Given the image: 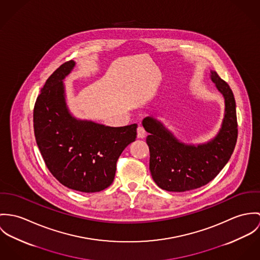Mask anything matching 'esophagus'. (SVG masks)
<instances>
[{"mask_svg":"<svg viewBox=\"0 0 260 260\" xmlns=\"http://www.w3.org/2000/svg\"><path fill=\"white\" fill-rule=\"evenodd\" d=\"M137 133H138V138L139 139H144V137H145V131H144L143 126H139Z\"/></svg>","mask_w":260,"mask_h":260,"instance_id":"obj_1","label":"esophagus"}]
</instances>
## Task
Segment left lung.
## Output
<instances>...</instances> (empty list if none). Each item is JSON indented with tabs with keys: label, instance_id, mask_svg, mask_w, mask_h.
<instances>
[{
	"label": "left lung",
	"instance_id": "obj_1",
	"mask_svg": "<svg viewBox=\"0 0 260 260\" xmlns=\"http://www.w3.org/2000/svg\"><path fill=\"white\" fill-rule=\"evenodd\" d=\"M210 80L224 99L219 131L202 144H184L158 119L146 116L143 126L149 134V171L154 182L167 191L183 192L211 181L231 158L237 140L235 100L230 86L210 71Z\"/></svg>",
	"mask_w": 260,
	"mask_h": 260
}]
</instances>
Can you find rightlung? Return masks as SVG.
I'll list each match as a JSON object with an SVG mask.
<instances>
[{
    "mask_svg": "<svg viewBox=\"0 0 260 260\" xmlns=\"http://www.w3.org/2000/svg\"><path fill=\"white\" fill-rule=\"evenodd\" d=\"M76 61L61 64L47 80L34 109L37 144L49 171L74 190L96 192L115 178L116 161L137 138V123L108 126L78 118L67 105L63 80Z\"/></svg>",
    "mask_w": 260,
    "mask_h": 260,
    "instance_id": "1",
    "label": "right lung"
}]
</instances>
